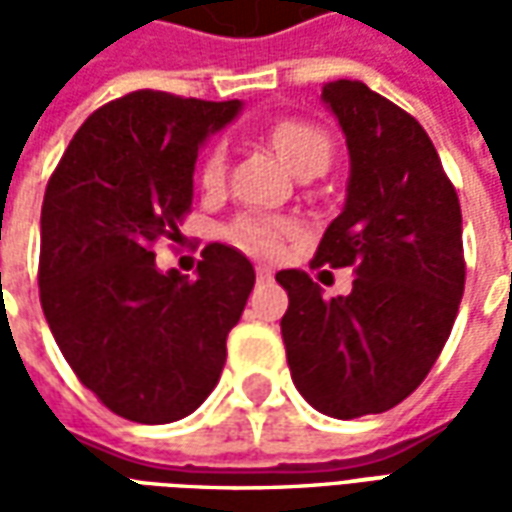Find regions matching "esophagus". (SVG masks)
Wrapping results in <instances>:
<instances>
[{
  "instance_id": "1",
  "label": "esophagus",
  "mask_w": 512,
  "mask_h": 512,
  "mask_svg": "<svg viewBox=\"0 0 512 512\" xmlns=\"http://www.w3.org/2000/svg\"><path fill=\"white\" fill-rule=\"evenodd\" d=\"M257 279H271V268L257 266Z\"/></svg>"
}]
</instances>
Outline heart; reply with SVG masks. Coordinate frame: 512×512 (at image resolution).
Returning <instances> with one entry per match:
<instances>
[{
	"label": "heart",
	"mask_w": 512,
	"mask_h": 512,
	"mask_svg": "<svg viewBox=\"0 0 512 512\" xmlns=\"http://www.w3.org/2000/svg\"><path fill=\"white\" fill-rule=\"evenodd\" d=\"M271 145L279 153V158L288 164L296 175L307 169H326L329 156H332V142L323 128L307 120H279L271 128ZM224 183V147H213L205 164H202V186L205 189H219ZM293 233V222L271 213H244L230 224V241L241 246L249 255L271 257L282 249V241Z\"/></svg>",
	"instance_id": "1"
}]
</instances>
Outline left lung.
I'll use <instances>...</instances> for the list:
<instances>
[{"instance_id":"8db88e82","label":"left lung","mask_w":512,"mask_h":512,"mask_svg":"<svg viewBox=\"0 0 512 512\" xmlns=\"http://www.w3.org/2000/svg\"><path fill=\"white\" fill-rule=\"evenodd\" d=\"M321 98L343 128L351 175L315 266H354V288L323 299L307 271H279V326L304 400L356 419L406 400L450 337L466 279L461 202L425 128L400 106L351 79L323 84Z\"/></svg>"}]
</instances>
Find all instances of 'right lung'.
<instances>
[{"instance_id":"right-lung-1","label":"right lung","mask_w":512,"mask_h":512,"mask_svg":"<svg viewBox=\"0 0 512 512\" xmlns=\"http://www.w3.org/2000/svg\"><path fill=\"white\" fill-rule=\"evenodd\" d=\"M241 101L136 90L76 131L40 211V304L65 362L109 411L142 425L189 417L222 376L227 334L255 288L238 249L208 244L197 279L158 271L180 235L202 142Z\"/></svg>"}]
</instances>
